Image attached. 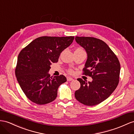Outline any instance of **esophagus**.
I'll list each match as a JSON object with an SVG mask.
<instances>
[{
	"label": "esophagus",
	"mask_w": 134,
	"mask_h": 134,
	"mask_svg": "<svg viewBox=\"0 0 134 134\" xmlns=\"http://www.w3.org/2000/svg\"><path fill=\"white\" fill-rule=\"evenodd\" d=\"M67 81H72L74 79H73V78H72L71 77H67Z\"/></svg>",
	"instance_id": "obj_1"
}]
</instances>
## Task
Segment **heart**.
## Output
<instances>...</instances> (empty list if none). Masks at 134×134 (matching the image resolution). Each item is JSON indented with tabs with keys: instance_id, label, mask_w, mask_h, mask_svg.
Returning a JSON list of instances; mask_svg holds the SVG:
<instances>
[{
	"instance_id": "1",
	"label": "heart",
	"mask_w": 134,
	"mask_h": 134,
	"mask_svg": "<svg viewBox=\"0 0 134 134\" xmlns=\"http://www.w3.org/2000/svg\"><path fill=\"white\" fill-rule=\"evenodd\" d=\"M68 72H69L70 73H72V70H68Z\"/></svg>"
}]
</instances>
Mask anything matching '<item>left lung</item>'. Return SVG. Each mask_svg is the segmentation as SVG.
<instances>
[{
    "label": "left lung",
    "instance_id": "8db88e82",
    "mask_svg": "<svg viewBox=\"0 0 134 134\" xmlns=\"http://www.w3.org/2000/svg\"><path fill=\"white\" fill-rule=\"evenodd\" d=\"M75 40L87 53L83 74L93 79L87 83L77 79L80 88L75 91V98L85 105H98L108 98L117 87L121 70L119 60L108 44L100 39L76 36Z\"/></svg>",
    "mask_w": 134,
    "mask_h": 134
}]
</instances>
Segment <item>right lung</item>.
Here are the masks:
<instances>
[{"label":"right lung","mask_w":134,"mask_h":134,"mask_svg":"<svg viewBox=\"0 0 134 134\" xmlns=\"http://www.w3.org/2000/svg\"><path fill=\"white\" fill-rule=\"evenodd\" d=\"M74 36L37 38L20 51L15 75L23 92L38 105L53 101L58 89L67 81L64 75L52 77L49 74L52 63H57L60 53L72 43Z\"/></svg>","instance_id":"add662e5"}]
</instances>
